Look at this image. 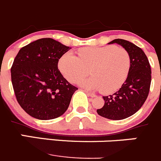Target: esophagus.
I'll return each mask as SVG.
<instances>
[{
	"label": "esophagus",
	"mask_w": 161,
	"mask_h": 161,
	"mask_svg": "<svg viewBox=\"0 0 161 161\" xmlns=\"http://www.w3.org/2000/svg\"><path fill=\"white\" fill-rule=\"evenodd\" d=\"M85 92H86V94L88 95V96L91 97H96V95L93 94V93H90V92L86 91V90H85Z\"/></svg>",
	"instance_id": "obj_1"
}]
</instances>
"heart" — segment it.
<instances>
[{"label": "heart", "instance_id": "heart-1", "mask_svg": "<svg viewBox=\"0 0 161 161\" xmlns=\"http://www.w3.org/2000/svg\"><path fill=\"white\" fill-rule=\"evenodd\" d=\"M79 57L68 52L60 57V71L70 82H75L90 73L93 76L79 81L86 90H101L108 94L118 90L127 79L130 68V57L124 48L115 46L86 47L78 52Z\"/></svg>", "mask_w": 161, "mask_h": 161}]
</instances>
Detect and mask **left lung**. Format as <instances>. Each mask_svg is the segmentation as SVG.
<instances>
[{"instance_id":"obj_1","label":"left lung","mask_w":161,"mask_h":161,"mask_svg":"<svg viewBox=\"0 0 161 161\" xmlns=\"http://www.w3.org/2000/svg\"><path fill=\"white\" fill-rule=\"evenodd\" d=\"M119 45L128 52L130 68L121 88L112 95L103 97L104 104L98 115L113 120L124 119L138 112L147 98L151 83V68L141 48L124 39H115L108 44Z\"/></svg>"}]
</instances>
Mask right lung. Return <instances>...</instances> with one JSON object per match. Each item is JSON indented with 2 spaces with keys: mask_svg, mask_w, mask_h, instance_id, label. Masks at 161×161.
Wrapping results in <instances>:
<instances>
[{
  "mask_svg": "<svg viewBox=\"0 0 161 161\" xmlns=\"http://www.w3.org/2000/svg\"><path fill=\"white\" fill-rule=\"evenodd\" d=\"M71 48L46 37L19 51L11 68L12 83L22 108L37 119L63 115L77 87L70 84L58 69L59 59Z\"/></svg>",
  "mask_w": 161,
  "mask_h": 161,
  "instance_id": "add662e5",
  "label": "right lung"
}]
</instances>
